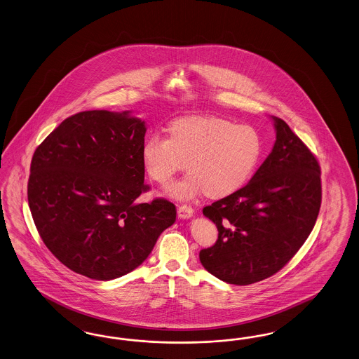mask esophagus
Segmentation results:
<instances>
[{"instance_id": "obj_1", "label": "esophagus", "mask_w": 359, "mask_h": 359, "mask_svg": "<svg viewBox=\"0 0 359 359\" xmlns=\"http://www.w3.org/2000/svg\"><path fill=\"white\" fill-rule=\"evenodd\" d=\"M177 215L180 216L182 219H188L194 215V208L188 204H180L177 207Z\"/></svg>"}]
</instances>
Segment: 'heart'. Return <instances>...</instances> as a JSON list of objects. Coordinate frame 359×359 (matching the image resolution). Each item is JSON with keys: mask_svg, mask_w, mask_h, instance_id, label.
Instances as JSON below:
<instances>
[{"mask_svg": "<svg viewBox=\"0 0 359 359\" xmlns=\"http://www.w3.org/2000/svg\"><path fill=\"white\" fill-rule=\"evenodd\" d=\"M170 136L149 135L142 156L148 175L167 184L187 167L191 172L168 187L177 199L205 192L224 198L248 182L262 154L258 132L220 117H186L173 121Z\"/></svg>", "mask_w": 359, "mask_h": 359, "instance_id": "obj_1", "label": "heart"}]
</instances>
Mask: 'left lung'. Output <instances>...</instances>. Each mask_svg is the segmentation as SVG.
Wrapping results in <instances>:
<instances>
[{
    "label": "left lung",
    "instance_id": "1",
    "mask_svg": "<svg viewBox=\"0 0 359 359\" xmlns=\"http://www.w3.org/2000/svg\"><path fill=\"white\" fill-rule=\"evenodd\" d=\"M276 140L251 180L203 208L217 241L199 254L203 267L230 285L247 286L282 270L316 226L322 201L314 154L273 116Z\"/></svg>",
    "mask_w": 359,
    "mask_h": 359
}]
</instances>
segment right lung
Listing matches in <instances>:
<instances>
[{
    "label": "right lung",
    "mask_w": 359,
    "mask_h": 359,
    "mask_svg": "<svg viewBox=\"0 0 359 359\" xmlns=\"http://www.w3.org/2000/svg\"><path fill=\"white\" fill-rule=\"evenodd\" d=\"M145 124L129 112L86 111L65 118L32 158L28 203L45 245L74 273L111 280L151 254L176 207L137 198Z\"/></svg>",
    "instance_id": "obj_1"
}]
</instances>
